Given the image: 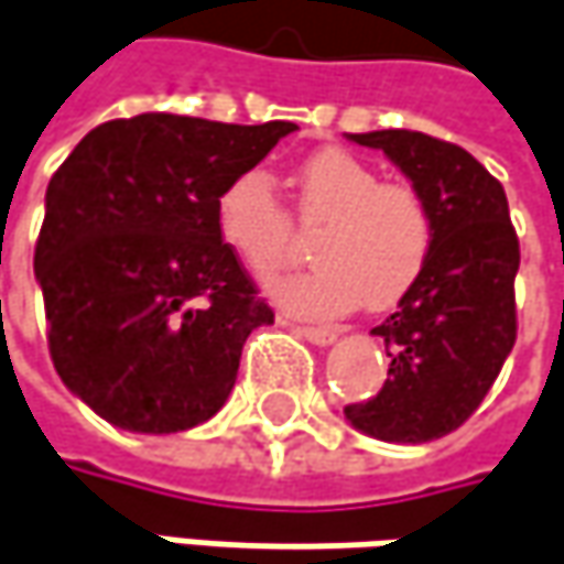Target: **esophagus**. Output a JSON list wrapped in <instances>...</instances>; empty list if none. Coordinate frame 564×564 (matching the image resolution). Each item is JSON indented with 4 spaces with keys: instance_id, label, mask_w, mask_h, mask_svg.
<instances>
[{
    "instance_id": "esophagus-1",
    "label": "esophagus",
    "mask_w": 564,
    "mask_h": 564,
    "mask_svg": "<svg viewBox=\"0 0 564 564\" xmlns=\"http://www.w3.org/2000/svg\"><path fill=\"white\" fill-rule=\"evenodd\" d=\"M295 333L304 336L307 343H314V346H329V343L339 339V329L336 326H295Z\"/></svg>"
}]
</instances>
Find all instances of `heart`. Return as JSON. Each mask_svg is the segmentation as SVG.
Returning a JSON list of instances; mask_svg holds the SVG:
<instances>
[{
    "label": "heart",
    "mask_w": 564,
    "mask_h": 564,
    "mask_svg": "<svg viewBox=\"0 0 564 564\" xmlns=\"http://www.w3.org/2000/svg\"><path fill=\"white\" fill-rule=\"evenodd\" d=\"M297 218L317 225L304 272L263 282L267 295L301 317H336L368 301L390 307L419 282L435 247V215L409 184H380L352 152L324 149L297 167ZM215 228L253 272L282 267L292 250V218L260 167L240 171L215 199Z\"/></svg>",
    "instance_id": "heart-1"
}]
</instances>
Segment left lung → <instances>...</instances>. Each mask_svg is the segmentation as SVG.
<instances>
[{
  "label": "left lung",
  "instance_id": "left-lung-1",
  "mask_svg": "<svg viewBox=\"0 0 564 564\" xmlns=\"http://www.w3.org/2000/svg\"><path fill=\"white\" fill-rule=\"evenodd\" d=\"M349 139L383 152L429 199L435 247L397 311L371 329L390 378L375 400L346 406V419L378 441L425 444L464 425L514 349L521 247L505 189L466 149L412 129Z\"/></svg>",
  "mask_w": 564,
  "mask_h": 564
}]
</instances>
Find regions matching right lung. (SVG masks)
Masks as SVG:
<instances>
[{"mask_svg": "<svg viewBox=\"0 0 564 564\" xmlns=\"http://www.w3.org/2000/svg\"><path fill=\"white\" fill-rule=\"evenodd\" d=\"M295 123L139 113L91 129L43 199L34 275L53 368L110 425L174 435L212 419L272 311L215 228V199Z\"/></svg>", "mask_w": 564, "mask_h": 564, "instance_id": "1", "label": "right lung"}]
</instances>
